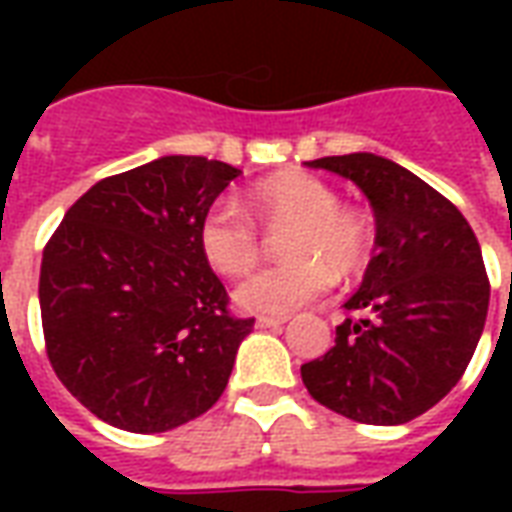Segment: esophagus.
Here are the masks:
<instances>
[{
  "mask_svg": "<svg viewBox=\"0 0 512 512\" xmlns=\"http://www.w3.org/2000/svg\"><path fill=\"white\" fill-rule=\"evenodd\" d=\"M285 321H288L285 315H260V318H257V326H260V329H277V326H282Z\"/></svg>",
  "mask_w": 512,
  "mask_h": 512,
  "instance_id": "1",
  "label": "esophagus"
}]
</instances>
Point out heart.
<instances>
[{
	"label": "heart",
	"mask_w": 512,
	"mask_h": 512,
	"mask_svg": "<svg viewBox=\"0 0 512 512\" xmlns=\"http://www.w3.org/2000/svg\"><path fill=\"white\" fill-rule=\"evenodd\" d=\"M260 222L285 230L279 249L288 260L238 282L235 301L249 312L288 315L318 301L332 279L362 274L376 249V224L362 208L340 202L332 183L285 172L255 183L244 205L219 197L202 213L197 244L213 271L238 277L260 255Z\"/></svg>",
	"instance_id": "obj_1"
}]
</instances>
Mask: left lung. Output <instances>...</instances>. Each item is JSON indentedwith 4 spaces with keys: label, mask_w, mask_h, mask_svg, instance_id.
Here are the masks:
<instances>
[{
    "label": "left lung",
    "mask_w": 512,
    "mask_h": 512,
    "mask_svg": "<svg viewBox=\"0 0 512 512\" xmlns=\"http://www.w3.org/2000/svg\"><path fill=\"white\" fill-rule=\"evenodd\" d=\"M351 178L376 211V255L345 301L334 345L301 365L321 406L365 425H403L458 384L483 334L491 282L480 244L444 194L389 158L307 161Z\"/></svg>",
    "instance_id": "1"
}]
</instances>
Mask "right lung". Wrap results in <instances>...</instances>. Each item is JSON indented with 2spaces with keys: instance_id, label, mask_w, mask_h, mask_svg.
Wrapping results in <instances>:
<instances>
[{
  "instance_id": "add662e5",
  "label": "right lung",
  "mask_w": 512,
  "mask_h": 512,
  "mask_svg": "<svg viewBox=\"0 0 512 512\" xmlns=\"http://www.w3.org/2000/svg\"><path fill=\"white\" fill-rule=\"evenodd\" d=\"M241 169L164 156L98 180L43 249L40 321L54 373L87 411L164 433L222 397L255 318L197 244L202 213Z\"/></svg>"
}]
</instances>
